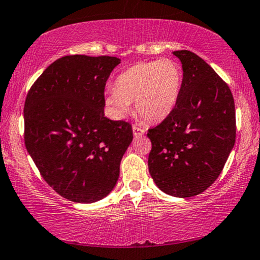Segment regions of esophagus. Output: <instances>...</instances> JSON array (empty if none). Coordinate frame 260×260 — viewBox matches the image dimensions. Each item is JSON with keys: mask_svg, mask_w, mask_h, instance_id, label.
<instances>
[{"mask_svg": "<svg viewBox=\"0 0 260 260\" xmlns=\"http://www.w3.org/2000/svg\"><path fill=\"white\" fill-rule=\"evenodd\" d=\"M145 128H142V127H139V126H133V134L134 137H140V135H144L145 134Z\"/></svg>", "mask_w": 260, "mask_h": 260, "instance_id": "esophagus-1", "label": "esophagus"}]
</instances>
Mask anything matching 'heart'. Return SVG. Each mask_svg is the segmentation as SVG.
Returning a JSON list of instances; mask_svg holds the SVG:
<instances>
[{
  "label": "heart",
  "mask_w": 260,
  "mask_h": 260,
  "mask_svg": "<svg viewBox=\"0 0 260 260\" xmlns=\"http://www.w3.org/2000/svg\"><path fill=\"white\" fill-rule=\"evenodd\" d=\"M182 89L180 64L171 58L142 62L121 73L106 102L116 115L125 116L135 101L138 114L149 122H161L177 107Z\"/></svg>",
  "instance_id": "1"
}]
</instances>
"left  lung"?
Returning <instances> with one entry per match:
<instances>
[{
	"label": "left lung",
	"mask_w": 260,
	"mask_h": 260,
	"mask_svg": "<svg viewBox=\"0 0 260 260\" xmlns=\"http://www.w3.org/2000/svg\"><path fill=\"white\" fill-rule=\"evenodd\" d=\"M182 89L173 113L148 129L149 174L166 194L198 196L217 180L236 141L235 101L210 64L189 50L173 52Z\"/></svg>",
	"instance_id": "8db88e82"
}]
</instances>
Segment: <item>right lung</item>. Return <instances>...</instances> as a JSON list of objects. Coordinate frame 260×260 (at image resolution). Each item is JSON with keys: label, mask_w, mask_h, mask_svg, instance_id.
Returning a JSON list of instances; mask_svg holds the SVG:
<instances>
[{"label": "right lung", "mask_w": 260, "mask_h": 260, "mask_svg": "<svg viewBox=\"0 0 260 260\" xmlns=\"http://www.w3.org/2000/svg\"><path fill=\"white\" fill-rule=\"evenodd\" d=\"M121 60L68 55L45 69L24 104V144L54 191L80 204L115 187L133 140L128 122L105 116V86Z\"/></svg>", "instance_id": "obj_1"}]
</instances>
